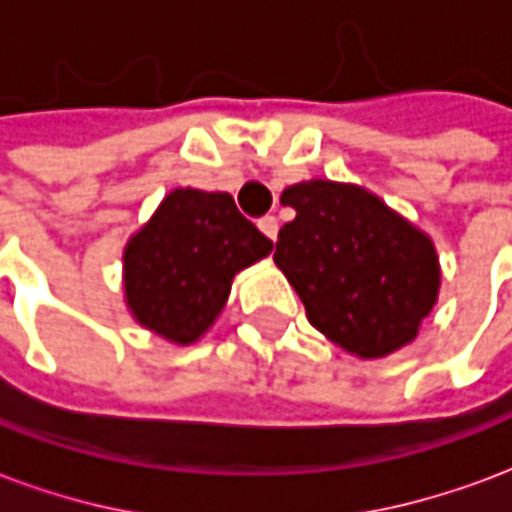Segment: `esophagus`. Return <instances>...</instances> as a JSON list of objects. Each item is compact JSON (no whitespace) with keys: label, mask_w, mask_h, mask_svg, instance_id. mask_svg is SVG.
<instances>
[{"label":"esophagus","mask_w":512,"mask_h":512,"mask_svg":"<svg viewBox=\"0 0 512 512\" xmlns=\"http://www.w3.org/2000/svg\"><path fill=\"white\" fill-rule=\"evenodd\" d=\"M259 229L275 242V237H278V218H275V215H264V218L259 220Z\"/></svg>","instance_id":"34e87169"}]
</instances>
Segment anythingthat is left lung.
I'll use <instances>...</instances> for the list:
<instances>
[{
  "label": "left lung",
  "instance_id": "8db88e82",
  "mask_svg": "<svg viewBox=\"0 0 512 512\" xmlns=\"http://www.w3.org/2000/svg\"><path fill=\"white\" fill-rule=\"evenodd\" d=\"M297 218L278 231L275 264L308 322L346 352L384 357L417 335L439 292L431 240L354 185L311 179L283 190Z\"/></svg>",
  "mask_w": 512,
  "mask_h": 512
}]
</instances>
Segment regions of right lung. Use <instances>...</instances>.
<instances>
[{"label":"right lung","instance_id":"right-lung-1","mask_svg":"<svg viewBox=\"0 0 512 512\" xmlns=\"http://www.w3.org/2000/svg\"><path fill=\"white\" fill-rule=\"evenodd\" d=\"M270 251L229 193L174 190L125 248L130 311L163 338L193 343L223 311L231 278Z\"/></svg>","mask_w":512,"mask_h":512}]
</instances>
